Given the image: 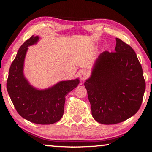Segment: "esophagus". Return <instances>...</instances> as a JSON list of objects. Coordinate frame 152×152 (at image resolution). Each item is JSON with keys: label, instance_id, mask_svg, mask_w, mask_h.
I'll use <instances>...</instances> for the list:
<instances>
[{"label": "esophagus", "instance_id": "esophagus-1", "mask_svg": "<svg viewBox=\"0 0 152 152\" xmlns=\"http://www.w3.org/2000/svg\"><path fill=\"white\" fill-rule=\"evenodd\" d=\"M88 72L86 70H82L80 72V77L82 80H85L88 78Z\"/></svg>", "mask_w": 152, "mask_h": 152}]
</instances>
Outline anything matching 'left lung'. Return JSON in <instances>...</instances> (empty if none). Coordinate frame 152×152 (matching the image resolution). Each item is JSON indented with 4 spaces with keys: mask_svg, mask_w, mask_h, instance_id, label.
Masks as SVG:
<instances>
[{
    "mask_svg": "<svg viewBox=\"0 0 152 152\" xmlns=\"http://www.w3.org/2000/svg\"><path fill=\"white\" fill-rule=\"evenodd\" d=\"M115 52L105 51L96 60L84 82L92 115L104 125L124 121L138 111L145 82L135 51L116 38Z\"/></svg>",
    "mask_w": 152,
    "mask_h": 152,
    "instance_id": "8db88e82",
    "label": "left lung"
}]
</instances>
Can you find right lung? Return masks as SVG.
Listing matches in <instances>:
<instances>
[{
	"mask_svg": "<svg viewBox=\"0 0 152 152\" xmlns=\"http://www.w3.org/2000/svg\"><path fill=\"white\" fill-rule=\"evenodd\" d=\"M39 36L32 35L20 46L11 64L7 88L17 113L23 118L41 125L53 124L63 116L66 96L78 86V78L58 82L45 89L31 85L23 73L28 47L36 44Z\"/></svg>",
	"mask_w": 152,
	"mask_h": 152,
	"instance_id": "add662e5",
	"label": "right lung"
}]
</instances>
